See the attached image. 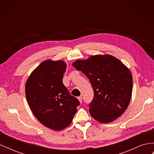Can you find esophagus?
<instances>
[{
    "instance_id": "esophagus-1",
    "label": "esophagus",
    "mask_w": 154,
    "mask_h": 154,
    "mask_svg": "<svg viewBox=\"0 0 154 154\" xmlns=\"http://www.w3.org/2000/svg\"><path fill=\"white\" fill-rule=\"evenodd\" d=\"M78 99L79 101H80V103H82V96H79V97H78Z\"/></svg>"
}]
</instances>
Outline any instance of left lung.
<instances>
[{"label": "left lung", "mask_w": 154, "mask_h": 154, "mask_svg": "<svg viewBox=\"0 0 154 154\" xmlns=\"http://www.w3.org/2000/svg\"><path fill=\"white\" fill-rule=\"evenodd\" d=\"M72 66L86 75L91 83L94 97L89 112L93 118L106 123L124 113L131 98L132 76L120 60L110 55H95L77 60Z\"/></svg>", "instance_id": "obj_1"}]
</instances>
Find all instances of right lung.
Returning <instances> with one entry per match:
<instances>
[{"instance_id": "1", "label": "right lung", "mask_w": 154, "mask_h": 154, "mask_svg": "<svg viewBox=\"0 0 154 154\" xmlns=\"http://www.w3.org/2000/svg\"><path fill=\"white\" fill-rule=\"evenodd\" d=\"M66 64L45 60L31 74L26 96L32 113L51 129L62 130L71 123L80 101L71 95L62 80Z\"/></svg>"}]
</instances>
